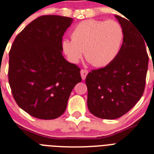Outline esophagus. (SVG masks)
<instances>
[{
	"label": "esophagus",
	"mask_w": 154,
	"mask_h": 154,
	"mask_svg": "<svg viewBox=\"0 0 154 154\" xmlns=\"http://www.w3.org/2000/svg\"><path fill=\"white\" fill-rule=\"evenodd\" d=\"M80 74H81L82 79H83V80H85V79H86V75L88 74V71L86 69H82L81 71H80Z\"/></svg>",
	"instance_id": "obj_1"
}]
</instances>
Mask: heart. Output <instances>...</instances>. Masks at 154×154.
Masks as SVG:
<instances>
[{
  "mask_svg": "<svg viewBox=\"0 0 154 154\" xmlns=\"http://www.w3.org/2000/svg\"><path fill=\"white\" fill-rule=\"evenodd\" d=\"M71 39L62 42V50L70 62L78 63L84 51L86 59L94 67L102 68L111 63L120 53L124 30L116 20L89 19L76 25Z\"/></svg>",
  "mask_w": 154,
  "mask_h": 154,
  "instance_id": "1",
  "label": "heart"
}]
</instances>
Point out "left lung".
<instances>
[{
    "label": "left lung",
    "instance_id": "left-lung-1",
    "mask_svg": "<svg viewBox=\"0 0 154 154\" xmlns=\"http://www.w3.org/2000/svg\"><path fill=\"white\" fill-rule=\"evenodd\" d=\"M115 17L124 30L120 53L111 63L92 70L86 78L88 108L94 116L106 120L122 117L139 101L149 61L146 41L140 30L127 19Z\"/></svg>",
    "mask_w": 154,
    "mask_h": 154
}]
</instances>
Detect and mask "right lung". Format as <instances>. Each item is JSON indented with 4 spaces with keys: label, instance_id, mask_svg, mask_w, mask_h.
<instances>
[{
    "label": "right lung",
    "instance_id": "1",
    "mask_svg": "<svg viewBox=\"0 0 154 154\" xmlns=\"http://www.w3.org/2000/svg\"><path fill=\"white\" fill-rule=\"evenodd\" d=\"M72 18L47 15L28 24L9 53L8 79L15 101L32 117L63 114L71 92L81 82L80 68L62 56V37Z\"/></svg>",
    "mask_w": 154,
    "mask_h": 154
}]
</instances>
